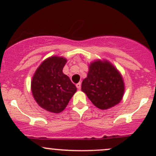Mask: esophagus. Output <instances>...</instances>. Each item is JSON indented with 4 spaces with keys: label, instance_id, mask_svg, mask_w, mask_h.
I'll use <instances>...</instances> for the list:
<instances>
[{
    "label": "esophagus",
    "instance_id": "34e87169",
    "mask_svg": "<svg viewBox=\"0 0 156 156\" xmlns=\"http://www.w3.org/2000/svg\"><path fill=\"white\" fill-rule=\"evenodd\" d=\"M81 82H78V84H76V87H77V88H78V89H80V88H81Z\"/></svg>",
    "mask_w": 156,
    "mask_h": 156
}]
</instances>
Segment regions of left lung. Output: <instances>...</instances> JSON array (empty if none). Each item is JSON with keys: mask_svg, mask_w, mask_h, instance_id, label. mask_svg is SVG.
<instances>
[{"mask_svg": "<svg viewBox=\"0 0 156 156\" xmlns=\"http://www.w3.org/2000/svg\"><path fill=\"white\" fill-rule=\"evenodd\" d=\"M81 90L94 106L107 109L122 100L125 86L117 69L108 62L99 60L90 65L87 77L81 84Z\"/></svg>", "mask_w": 156, "mask_h": 156, "instance_id": "left-lung-1", "label": "left lung"}]
</instances>
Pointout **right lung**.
<instances>
[{
  "instance_id": "1",
  "label": "right lung",
  "mask_w": 156,
  "mask_h": 156,
  "mask_svg": "<svg viewBox=\"0 0 156 156\" xmlns=\"http://www.w3.org/2000/svg\"><path fill=\"white\" fill-rule=\"evenodd\" d=\"M66 59L52 56L44 61L33 76L31 91L37 104L49 112L59 113L68 105L77 88L62 69Z\"/></svg>"
}]
</instances>
